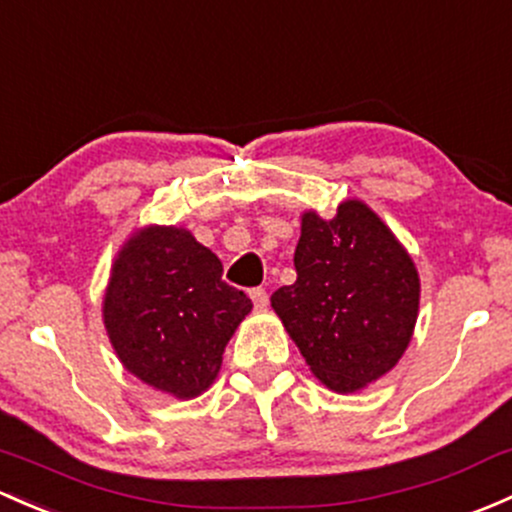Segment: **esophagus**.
I'll return each instance as SVG.
<instances>
[{"label": "esophagus", "instance_id": "obj_1", "mask_svg": "<svg viewBox=\"0 0 512 512\" xmlns=\"http://www.w3.org/2000/svg\"><path fill=\"white\" fill-rule=\"evenodd\" d=\"M250 299H252V304H255V309H265V306H267V301H270V299H267V292H265V289H252V292H250Z\"/></svg>", "mask_w": 512, "mask_h": 512}]
</instances>
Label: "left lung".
<instances>
[{
  "label": "left lung",
  "mask_w": 512,
  "mask_h": 512,
  "mask_svg": "<svg viewBox=\"0 0 512 512\" xmlns=\"http://www.w3.org/2000/svg\"><path fill=\"white\" fill-rule=\"evenodd\" d=\"M294 270L297 282L270 301L316 380L348 395L400 363L419 316V272L368 203L346 198L333 218L301 213Z\"/></svg>",
  "instance_id": "1"
}]
</instances>
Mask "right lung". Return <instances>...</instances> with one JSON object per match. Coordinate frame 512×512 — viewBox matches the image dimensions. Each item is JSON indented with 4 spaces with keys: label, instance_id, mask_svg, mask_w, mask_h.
Segmentation results:
<instances>
[{
    "label": "right lung",
    "instance_id": "1",
    "mask_svg": "<svg viewBox=\"0 0 512 512\" xmlns=\"http://www.w3.org/2000/svg\"><path fill=\"white\" fill-rule=\"evenodd\" d=\"M179 225H144L122 242L102 294V324L122 368L152 390L193 400L215 383L252 301Z\"/></svg>",
    "mask_w": 512,
    "mask_h": 512
}]
</instances>
